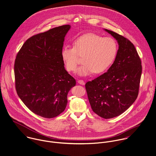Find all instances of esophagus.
I'll use <instances>...</instances> for the list:
<instances>
[{
    "label": "esophagus",
    "mask_w": 156,
    "mask_h": 156,
    "mask_svg": "<svg viewBox=\"0 0 156 156\" xmlns=\"http://www.w3.org/2000/svg\"><path fill=\"white\" fill-rule=\"evenodd\" d=\"M78 83L81 84V85H84L85 84V83L83 80H78Z\"/></svg>",
    "instance_id": "34e87169"
}]
</instances>
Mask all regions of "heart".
Here are the masks:
<instances>
[{
    "instance_id": "1",
    "label": "heart",
    "mask_w": 156,
    "mask_h": 156,
    "mask_svg": "<svg viewBox=\"0 0 156 156\" xmlns=\"http://www.w3.org/2000/svg\"><path fill=\"white\" fill-rule=\"evenodd\" d=\"M73 46L64 45L61 57L69 72L75 69L78 55L83 57L84 64L75 70V73L80 76H89L93 72H104L113 63L118 51L117 43L114 39L94 34L78 37L73 42Z\"/></svg>"
}]
</instances>
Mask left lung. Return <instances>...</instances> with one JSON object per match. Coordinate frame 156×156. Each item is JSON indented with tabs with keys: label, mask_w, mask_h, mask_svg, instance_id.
<instances>
[{
	"label": "left lung",
	"mask_w": 156,
	"mask_h": 156,
	"mask_svg": "<svg viewBox=\"0 0 156 156\" xmlns=\"http://www.w3.org/2000/svg\"><path fill=\"white\" fill-rule=\"evenodd\" d=\"M104 30L117 40V54L107 72L87 82L86 88L93 112L108 119L120 115L136 99L142 65L137 51L129 40L111 30Z\"/></svg>",
	"instance_id": "8db88e82"
}]
</instances>
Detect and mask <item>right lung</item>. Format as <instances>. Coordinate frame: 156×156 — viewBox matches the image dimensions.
Returning <instances> with one entry per match:
<instances>
[{"mask_svg":"<svg viewBox=\"0 0 156 156\" xmlns=\"http://www.w3.org/2000/svg\"><path fill=\"white\" fill-rule=\"evenodd\" d=\"M70 25L54 27L28 39L14 65L16 88L22 102L35 114L51 119L61 114L75 80L66 70L61 57Z\"/></svg>","mask_w":156,"mask_h":156,"instance_id":"right-lung-1","label":"right lung"}]
</instances>
